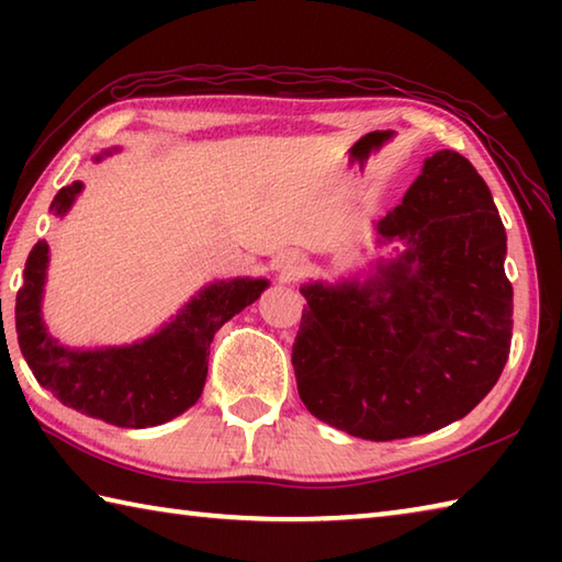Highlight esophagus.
I'll list each match as a JSON object with an SVG mask.
<instances>
[{
  "instance_id": "esophagus-1",
  "label": "esophagus",
  "mask_w": 562,
  "mask_h": 562,
  "mask_svg": "<svg viewBox=\"0 0 562 562\" xmlns=\"http://www.w3.org/2000/svg\"><path fill=\"white\" fill-rule=\"evenodd\" d=\"M307 270V258L297 250H284L278 258V272L284 280H297Z\"/></svg>"
}]
</instances>
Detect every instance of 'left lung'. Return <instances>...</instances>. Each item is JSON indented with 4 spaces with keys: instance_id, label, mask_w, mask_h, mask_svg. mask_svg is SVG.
Instances as JSON below:
<instances>
[{
    "instance_id": "8db88e82",
    "label": "left lung",
    "mask_w": 562,
    "mask_h": 562,
    "mask_svg": "<svg viewBox=\"0 0 562 562\" xmlns=\"http://www.w3.org/2000/svg\"><path fill=\"white\" fill-rule=\"evenodd\" d=\"M406 250L364 288L304 284L292 345L312 416L369 441L449 426L486 396L506 367L513 288L506 231L491 190L456 150L422 176L376 225Z\"/></svg>"
}]
</instances>
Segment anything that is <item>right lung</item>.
Masks as SVG:
<instances>
[{"label": "right lung", "instance_id": "add662e5", "mask_svg": "<svg viewBox=\"0 0 562 562\" xmlns=\"http://www.w3.org/2000/svg\"><path fill=\"white\" fill-rule=\"evenodd\" d=\"M79 190V180L61 188L52 211L64 215ZM46 262L49 245L40 240L26 258L24 288L16 292L19 349L36 382L64 406L121 429L158 426L193 406L203 394L215 331L268 288V280L250 278L215 282L140 345L79 351L46 335L40 315Z\"/></svg>", "mask_w": 562, "mask_h": 562}]
</instances>
